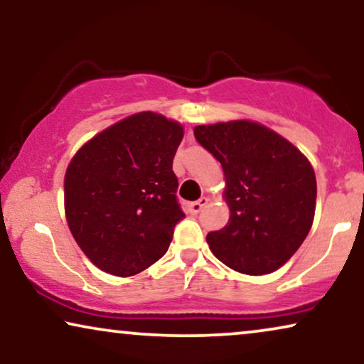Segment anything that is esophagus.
<instances>
[{
  "label": "esophagus",
  "instance_id": "obj_1",
  "mask_svg": "<svg viewBox=\"0 0 364 364\" xmlns=\"http://www.w3.org/2000/svg\"><path fill=\"white\" fill-rule=\"evenodd\" d=\"M207 203H208L207 197L198 198L197 202H191L188 203V212H191V215H197V213H200V210L207 205Z\"/></svg>",
  "mask_w": 364,
  "mask_h": 364
}]
</instances>
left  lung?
I'll return each instance as SVG.
<instances>
[{"instance_id":"left-lung-1","label":"left lung","mask_w":364,"mask_h":364,"mask_svg":"<svg viewBox=\"0 0 364 364\" xmlns=\"http://www.w3.org/2000/svg\"><path fill=\"white\" fill-rule=\"evenodd\" d=\"M197 142L222 164L230 218L208 232L210 250L232 270L267 275L293 257L310 232L316 178L306 157L265 126L232 121L197 126Z\"/></svg>"}]
</instances>
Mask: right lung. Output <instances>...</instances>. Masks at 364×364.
<instances>
[{
  "label": "right lung",
  "mask_w": 364,
  "mask_h": 364,
  "mask_svg": "<svg viewBox=\"0 0 364 364\" xmlns=\"http://www.w3.org/2000/svg\"><path fill=\"white\" fill-rule=\"evenodd\" d=\"M182 137L178 122L139 112L97 134L69 164V230L101 270L131 277L166 255L173 228L186 217L172 171Z\"/></svg>",
  "instance_id": "obj_1"
}]
</instances>
